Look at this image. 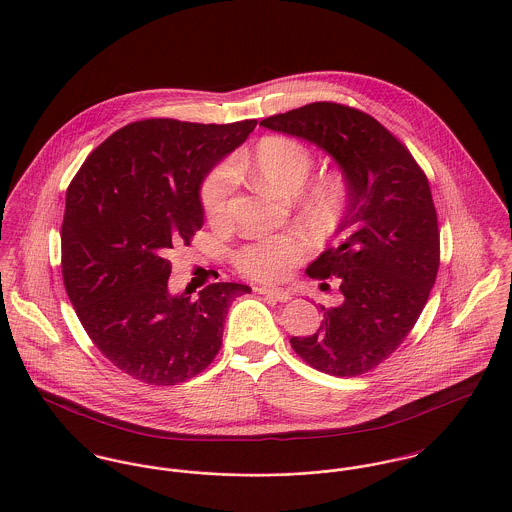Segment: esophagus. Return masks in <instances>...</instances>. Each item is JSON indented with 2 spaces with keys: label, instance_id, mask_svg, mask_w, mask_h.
I'll return each mask as SVG.
<instances>
[{
  "label": "esophagus",
  "instance_id": "obj_1",
  "mask_svg": "<svg viewBox=\"0 0 512 512\" xmlns=\"http://www.w3.org/2000/svg\"><path fill=\"white\" fill-rule=\"evenodd\" d=\"M256 292L262 293V295H266V297H270L274 301H282V303L292 299V293L288 292V290H280V288H256Z\"/></svg>",
  "mask_w": 512,
  "mask_h": 512
}]
</instances>
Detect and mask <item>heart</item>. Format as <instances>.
Listing matches in <instances>:
<instances>
[{"instance_id":"1","label":"heart","mask_w":512,"mask_h":512,"mask_svg":"<svg viewBox=\"0 0 512 512\" xmlns=\"http://www.w3.org/2000/svg\"><path fill=\"white\" fill-rule=\"evenodd\" d=\"M311 169L313 153L305 144L288 136H266L246 157L232 161V165L220 163L209 171L199 189L201 209L211 224H224L236 173H246L282 195H293L303 187ZM301 203L313 219L335 222L347 205V183L339 173H325L301 191ZM309 248L311 240L301 230L270 234L244 244L234 254V264L248 278L276 282L292 274Z\"/></svg>"}]
</instances>
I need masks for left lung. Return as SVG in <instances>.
<instances>
[{
    "label": "left lung",
    "instance_id": "obj_1",
    "mask_svg": "<svg viewBox=\"0 0 512 512\" xmlns=\"http://www.w3.org/2000/svg\"><path fill=\"white\" fill-rule=\"evenodd\" d=\"M260 126L327 151L347 181L345 240L307 266L339 278L343 301L321 307V327L292 349L333 376H359L386 361L416 325L439 268L438 215L430 183L408 147L378 120L337 102H313ZM323 286V284H321Z\"/></svg>",
    "mask_w": 512,
    "mask_h": 512
}]
</instances>
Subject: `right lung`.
<instances>
[{"label": "right lung", "instance_id": "right-lung-1", "mask_svg": "<svg viewBox=\"0 0 512 512\" xmlns=\"http://www.w3.org/2000/svg\"><path fill=\"white\" fill-rule=\"evenodd\" d=\"M254 128L256 120L134 122L96 147L67 189L65 290L96 349L140 382L173 386L203 372L228 307L252 292L219 282L193 299L167 282L171 250L203 226V179Z\"/></svg>", "mask_w": 512, "mask_h": 512}]
</instances>
